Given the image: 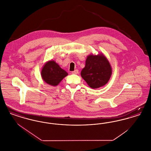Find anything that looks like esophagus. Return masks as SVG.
<instances>
[{"instance_id":"esophagus-1","label":"esophagus","mask_w":151,"mask_h":151,"mask_svg":"<svg viewBox=\"0 0 151 151\" xmlns=\"http://www.w3.org/2000/svg\"><path fill=\"white\" fill-rule=\"evenodd\" d=\"M79 73V70H75V71H72V74H78Z\"/></svg>"}]
</instances>
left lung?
<instances>
[{
    "label": "left lung",
    "mask_w": 151,
    "mask_h": 151,
    "mask_svg": "<svg viewBox=\"0 0 151 151\" xmlns=\"http://www.w3.org/2000/svg\"><path fill=\"white\" fill-rule=\"evenodd\" d=\"M112 73V69L107 58L103 54L89 55L86 66L81 72V76L88 85L97 89L108 83Z\"/></svg>",
    "instance_id": "obj_1"
}]
</instances>
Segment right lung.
<instances>
[{"label": "right lung", "mask_w": 151, "mask_h": 151, "mask_svg": "<svg viewBox=\"0 0 151 151\" xmlns=\"http://www.w3.org/2000/svg\"><path fill=\"white\" fill-rule=\"evenodd\" d=\"M41 74L44 81L51 86H57L68 75V73L54 60L48 61L44 65Z\"/></svg>", "instance_id": "1"}]
</instances>
